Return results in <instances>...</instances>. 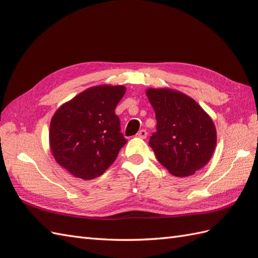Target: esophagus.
<instances>
[{
    "label": "esophagus",
    "instance_id": "obj_1",
    "mask_svg": "<svg viewBox=\"0 0 258 258\" xmlns=\"http://www.w3.org/2000/svg\"><path fill=\"white\" fill-rule=\"evenodd\" d=\"M147 136H148V133H147V131L144 130V129L140 130L139 133H138V137H139V138H142V139H146Z\"/></svg>",
    "mask_w": 258,
    "mask_h": 258
}]
</instances>
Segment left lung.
<instances>
[{
  "label": "left lung",
  "mask_w": 258,
  "mask_h": 258,
  "mask_svg": "<svg viewBox=\"0 0 258 258\" xmlns=\"http://www.w3.org/2000/svg\"><path fill=\"white\" fill-rule=\"evenodd\" d=\"M155 111L156 133L149 146L156 159L174 176L192 175L209 162L217 143L215 123L185 94L171 89H148Z\"/></svg>",
  "instance_id": "obj_1"
}]
</instances>
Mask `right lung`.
Segmentation results:
<instances>
[{"label":"right lung","mask_w":258,"mask_h":258,"mask_svg":"<svg viewBox=\"0 0 258 258\" xmlns=\"http://www.w3.org/2000/svg\"><path fill=\"white\" fill-rule=\"evenodd\" d=\"M122 85L90 87L63 104L50 122L53 158L73 176L90 180L105 173L127 143L115 114Z\"/></svg>","instance_id":"right-lung-1"}]
</instances>
